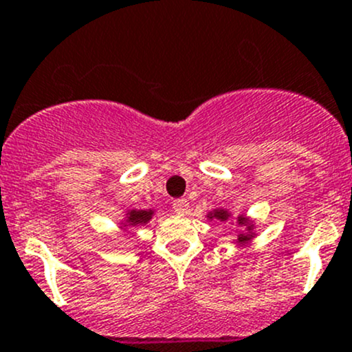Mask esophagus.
I'll return each instance as SVG.
<instances>
[{
    "mask_svg": "<svg viewBox=\"0 0 352 352\" xmlns=\"http://www.w3.org/2000/svg\"><path fill=\"white\" fill-rule=\"evenodd\" d=\"M172 206H173V211H175L177 214L184 216L189 212V201H187V199H175Z\"/></svg>",
    "mask_w": 352,
    "mask_h": 352,
    "instance_id": "esophagus-1",
    "label": "esophagus"
}]
</instances>
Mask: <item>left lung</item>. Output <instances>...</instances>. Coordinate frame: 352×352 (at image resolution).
<instances>
[{
  "label": "left lung",
  "instance_id": "left-lung-1",
  "mask_svg": "<svg viewBox=\"0 0 352 352\" xmlns=\"http://www.w3.org/2000/svg\"><path fill=\"white\" fill-rule=\"evenodd\" d=\"M209 219H219V221H228L230 219V212L226 211V209H214L212 212H209L208 214ZM239 225H247V218H243V216H239ZM248 230H252V225L247 226ZM252 239V233L250 235H245V233H242V235H239V243H245L248 242V240Z\"/></svg>",
  "mask_w": 352,
  "mask_h": 352
}]
</instances>
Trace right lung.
Instances as JSON below:
<instances>
[{
	"mask_svg": "<svg viewBox=\"0 0 352 352\" xmlns=\"http://www.w3.org/2000/svg\"><path fill=\"white\" fill-rule=\"evenodd\" d=\"M153 216V211H141V209H133L127 212V218L124 226H138V225H146Z\"/></svg>",
	"mask_w": 352,
	"mask_h": 352,
	"instance_id": "add662e5",
	"label": "right lung"
}]
</instances>
